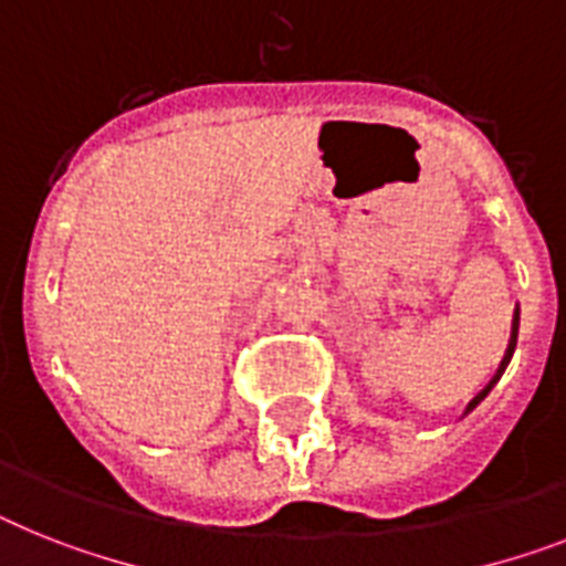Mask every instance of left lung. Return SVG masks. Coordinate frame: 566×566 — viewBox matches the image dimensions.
Segmentation results:
<instances>
[{"instance_id":"left-lung-1","label":"left lung","mask_w":566,"mask_h":566,"mask_svg":"<svg viewBox=\"0 0 566 566\" xmlns=\"http://www.w3.org/2000/svg\"><path fill=\"white\" fill-rule=\"evenodd\" d=\"M517 326H521V310H517L515 306V315H512V333H509V344H506V353H503V358H501V364H497V370H494V376L489 378V385L483 387V390H480L478 396H474V399L469 401V405H465V410H462V417H469L471 410L478 408L480 401L485 399V396L492 394V387L497 385V381H501V376H503V370H506L509 367V361H512V353H515V347H517Z\"/></svg>"}]
</instances>
